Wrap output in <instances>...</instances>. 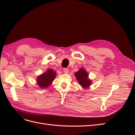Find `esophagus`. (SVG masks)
I'll return each instance as SVG.
<instances>
[{"mask_svg": "<svg viewBox=\"0 0 135 135\" xmlns=\"http://www.w3.org/2000/svg\"><path fill=\"white\" fill-rule=\"evenodd\" d=\"M68 71H69V69L68 68H64L63 69V72L65 74L68 73Z\"/></svg>", "mask_w": 135, "mask_h": 135, "instance_id": "1", "label": "esophagus"}]
</instances>
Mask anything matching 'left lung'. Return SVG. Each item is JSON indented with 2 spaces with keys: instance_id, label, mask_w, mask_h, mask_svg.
<instances>
[{
  "instance_id": "8db88e82",
  "label": "left lung",
  "mask_w": 135,
  "mask_h": 135,
  "mask_svg": "<svg viewBox=\"0 0 135 135\" xmlns=\"http://www.w3.org/2000/svg\"><path fill=\"white\" fill-rule=\"evenodd\" d=\"M75 76L79 82L80 85L83 87L87 88L91 84V81L88 79V74L85 69H81L79 71L75 73Z\"/></svg>"
}]
</instances>
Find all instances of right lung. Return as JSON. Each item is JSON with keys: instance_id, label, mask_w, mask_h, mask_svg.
I'll return each mask as SVG.
<instances>
[{"instance_id": "right-lung-1", "label": "right lung", "mask_w": 135, "mask_h": 135, "mask_svg": "<svg viewBox=\"0 0 135 135\" xmlns=\"http://www.w3.org/2000/svg\"><path fill=\"white\" fill-rule=\"evenodd\" d=\"M56 76V72L52 69H49L46 73L38 76L37 79V84L42 88H47L48 87Z\"/></svg>"}]
</instances>
